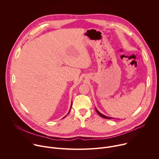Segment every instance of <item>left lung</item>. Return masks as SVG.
Here are the masks:
<instances>
[{
  "mask_svg": "<svg viewBox=\"0 0 159 159\" xmlns=\"http://www.w3.org/2000/svg\"><path fill=\"white\" fill-rule=\"evenodd\" d=\"M96 112H98V114L99 115V116H101L102 118H106V119H114V118H111V117H109V116H105V115H102V113H101L96 108Z\"/></svg>",
  "mask_w": 159,
  "mask_h": 159,
  "instance_id": "obj_1",
  "label": "left lung"
}]
</instances>
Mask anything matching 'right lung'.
<instances>
[{
    "label": "right lung",
    "mask_w": 159,
    "mask_h": 159,
    "mask_svg": "<svg viewBox=\"0 0 159 159\" xmlns=\"http://www.w3.org/2000/svg\"><path fill=\"white\" fill-rule=\"evenodd\" d=\"M72 104H71V106H70V109H71V107H72ZM70 111H69V112H70ZM69 113H68V114H69ZM64 117V118H65Z\"/></svg>",
    "instance_id": "obj_1"
}]
</instances>
